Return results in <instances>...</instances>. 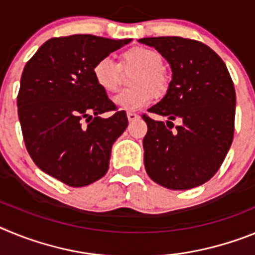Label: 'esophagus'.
<instances>
[{"instance_id":"esophagus-1","label":"esophagus","mask_w":255,"mask_h":255,"mask_svg":"<svg viewBox=\"0 0 255 255\" xmlns=\"http://www.w3.org/2000/svg\"><path fill=\"white\" fill-rule=\"evenodd\" d=\"M139 119V115L135 114V112H128V120L129 121H135Z\"/></svg>"}]
</instances>
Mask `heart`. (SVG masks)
Wrapping results in <instances>:
<instances>
[{
  "instance_id": "obj_1",
  "label": "heart",
  "mask_w": 255,
  "mask_h": 255,
  "mask_svg": "<svg viewBox=\"0 0 255 255\" xmlns=\"http://www.w3.org/2000/svg\"><path fill=\"white\" fill-rule=\"evenodd\" d=\"M162 64V56L154 49L132 47L120 56L119 65L108 57L97 61L93 75L103 91L112 93L120 85V68L124 71L136 70L130 80L132 88L120 92L114 98V103L124 111H138L149 105L154 96L162 97L167 93L171 79Z\"/></svg>"
}]
</instances>
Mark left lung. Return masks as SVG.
Returning <instances> with one entry per match:
<instances>
[{"mask_svg": "<svg viewBox=\"0 0 255 255\" xmlns=\"http://www.w3.org/2000/svg\"><path fill=\"white\" fill-rule=\"evenodd\" d=\"M170 64L166 96L150 107L167 123L143 115L144 166L154 182L188 190L215 176L234 139L236 94L222 58L202 42L181 37L141 38ZM180 125L172 130V121Z\"/></svg>", "mask_w": 255, "mask_h": 255, "instance_id": "1", "label": "left lung"}]
</instances>
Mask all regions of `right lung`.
Instances as JSON below:
<instances>
[{"label": "right lung", "mask_w": 255, "mask_h": 255, "mask_svg": "<svg viewBox=\"0 0 255 255\" xmlns=\"http://www.w3.org/2000/svg\"><path fill=\"white\" fill-rule=\"evenodd\" d=\"M129 42L92 34L51 38L22 70L17 115L26 150L66 185L82 188L105 176L112 144L128 128L126 112L97 84L93 66ZM110 111L111 118L99 117Z\"/></svg>", "instance_id": "right-lung-1"}]
</instances>
